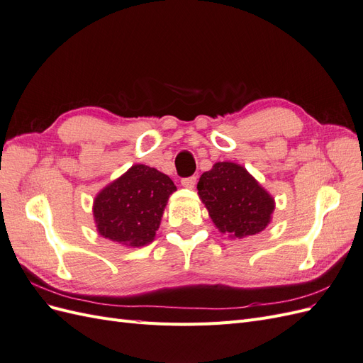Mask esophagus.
<instances>
[{
  "instance_id": "obj_1",
  "label": "esophagus",
  "mask_w": 363,
  "mask_h": 363,
  "mask_svg": "<svg viewBox=\"0 0 363 363\" xmlns=\"http://www.w3.org/2000/svg\"><path fill=\"white\" fill-rule=\"evenodd\" d=\"M195 184H196V177H195V175H194V177H186V179L182 180V186H183V188H186V189H194Z\"/></svg>"
}]
</instances>
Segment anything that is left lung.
Returning a JSON list of instances; mask_svg holds the SVG:
<instances>
[{
	"label": "left lung",
	"instance_id": "left-lung-1",
	"mask_svg": "<svg viewBox=\"0 0 363 363\" xmlns=\"http://www.w3.org/2000/svg\"><path fill=\"white\" fill-rule=\"evenodd\" d=\"M196 189L216 228L233 239L263 232L276 208L272 195L235 162H216Z\"/></svg>",
	"mask_w": 363,
	"mask_h": 363
}]
</instances>
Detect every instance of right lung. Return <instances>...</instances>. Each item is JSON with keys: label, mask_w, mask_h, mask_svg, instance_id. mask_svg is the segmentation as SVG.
Here are the masks:
<instances>
[{"label": "right lung", "mask_w": 363, "mask_h": 363, "mask_svg": "<svg viewBox=\"0 0 363 363\" xmlns=\"http://www.w3.org/2000/svg\"><path fill=\"white\" fill-rule=\"evenodd\" d=\"M175 191L167 174L142 163L133 164L96 194L92 212L98 235L131 248L152 242Z\"/></svg>", "instance_id": "1"}]
</instances>
